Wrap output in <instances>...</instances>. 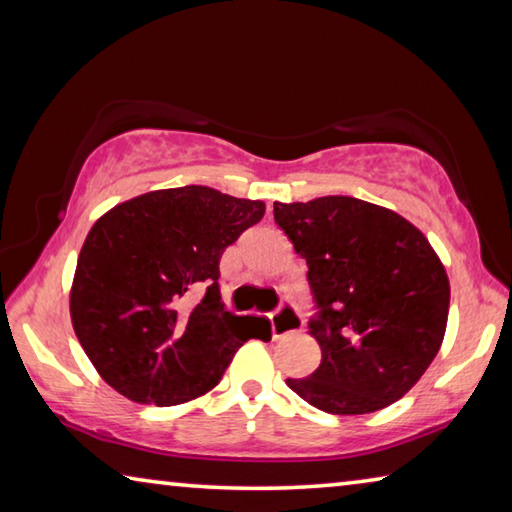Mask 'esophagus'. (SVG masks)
<instances>
[{"label":"esophagus","mask_w":512,"mask_h":512,"mask_svg":"<svg viewBox=\"0 0 512 512\" xmlns=\"http://www.w3.org/2000/svg\"><path fill=\"white\" fill-rule=\"evenodd\" d=\"M302 320L300 311L293 307V305H284L275 311L271 316V332H273V339H284V336H291V334H298L302 329Z\"/></svg>","instance_id":"esophagus-1"}]
</instances>
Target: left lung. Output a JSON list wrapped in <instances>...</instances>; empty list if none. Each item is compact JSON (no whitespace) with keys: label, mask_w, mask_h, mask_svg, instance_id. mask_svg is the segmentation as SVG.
Here are the masks:
<instances>
[{"label":"left lung","mask_w":512,"mask_h":512,"mask_svg":"<svg viewBox=\"0 0 512 512\" xmlns=\"http://www.w3.org/2000/svg\"><path fill=\"white\" fill-rule=\"evenodd\" d=\"M307 259L320 366L287 386L316 409L363 415L404 397L445 339L449 280L429 239L388 207L352 196L275 203Z\"/></svg>","instance_id":"obj_1"}]
</instances>
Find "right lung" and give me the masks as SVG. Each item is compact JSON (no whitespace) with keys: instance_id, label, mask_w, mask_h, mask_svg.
<instances>
[{"instance_id":"1","label":"right lung","mask_w":512,"mask_h":512,"mask_svg":"<svg viewBox=\"0 0 512 512\" xmlns=\"http://www.w3.org/2000/svg\"><path fill=\"white\" fill-rule=\"evenodd\" d=\"M264 212L262 201L187 185L135 196L92 225L69 314L106 384L140 404H185L219 384L248 339L271 341V323L225 311L219 289L223 250Z\"/></svg>"}]
</instances>
